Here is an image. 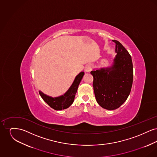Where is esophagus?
Instances as JSON below:
<instances>
[{"label": "esophagus", "instance_id": "esophagus-1", "mask_svg": "<svg viewBox=\"0 0 157 157\" xmlns=\"http://www.w3.org/2000/svg\"><path fill=\"white\" fill-rule=\"evenodd\" d=\"M92 69V65L90 64H88L85 67V71L86 72H90L91 71Z\"/></svg>", "mask_w": 157, "mask_h": 157}]
</instances>
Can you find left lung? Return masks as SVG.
Here are the masks:
<instances>
[{
    "label": "left lung",
    "mask_w": 157,
    "mask_h": 157,
    "mask_svg": "<svg viewBox=\"0 0 157 157\" xmlns=\"http://www.w3.org/2000/svg\"><path fill=\"white\" fill-rule=\"evenodd\" d=\"M115 43L117 55L112 66L94 70L93 87L98 104L103 108L113 110L123 104L128 97L133 82L131 56L119 41Z\"/></svg>",
    "instance_id": "1"
}]
</instances>
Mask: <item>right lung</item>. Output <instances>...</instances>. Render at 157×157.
<instances>
[{"label": "right lung", "mask_w": 157, "mask_h": 157, "mask_svg": "<svg viewBox=\"0 0 157 157\" xmlns=\"http://www.w3.org/2000/svg\"><path fill=\"white\" fill-rule=\"evenodd\" d=\"M83 75L84 72H81L76 76L73 83L63 95L59 97H51L45 95L41 91H39V94L45 102L53 109L57 111L67 109L74 102L78 86Z\"/></svg>", "instance_id": "1"}]
</instances>
